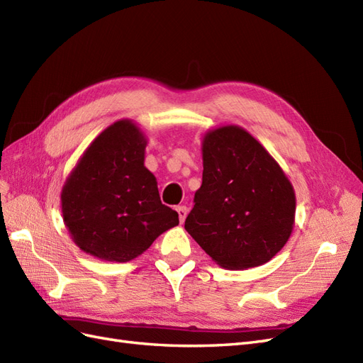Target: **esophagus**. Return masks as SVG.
<instances>
[{"label":"esophagus","mask_w":363,"mask_h":363,"mask_svg":"<svg viewBox=\"0 0 363 363\" xmlns=\"http://www.w3.org/2000/svg\"><path fill=\"white\" fill-rule=\"evenodd\" d=\"M177 212H179L180 223L183 224L184 219H186V215H188V207H186V206H179V207H177Z\"/></svg>","instance_id":"1"}]
</instances>
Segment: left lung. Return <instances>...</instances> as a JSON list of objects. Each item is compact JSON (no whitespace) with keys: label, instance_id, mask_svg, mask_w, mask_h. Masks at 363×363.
<instances>
[{"label":"left lung","instance_id":"1","mask_svg":"<svg viewBox=\"0 0 363 363\" xmlns=\"http://www.w3.org/2000/svg\"><path fill=\"white\" fill-rule=\"evenodd\" d=\"M194 203L184 228L225 269L267 263L294 228L291 182L259 140L238 125L206 133L203 183Z\"/></svg>","mask_w":363,"mask_h":363}]
</instances>
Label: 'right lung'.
Listing matches in <instances>:
<instances>
[{"mask_svg":"<svg viewBox=\"0 0 363 363\" xmlns=\"http://www.w3.org/2000/svg\"><path fill=\"white\" fill-rule=\"evenodd\" d=\"M147 139L133 121L121 119L83 152L62 189L63 221L75 245L108 262H128L179 225L162 204L145 167Z\"/></svg>","mask_w":363,"mask_h":363,"instance_id":"add662e5","label":"right lung"}]
</instances>
